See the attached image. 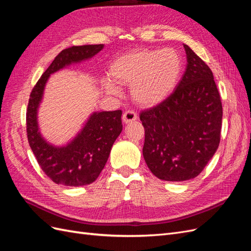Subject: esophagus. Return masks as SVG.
Instances as JSON below:
<instances>
[{
	"mask_svg": "<svg viewBox=\"0 0 251 251\" xmlns=\"http://www.w3.org/2000/svg\"><path fill=\"white\" fill-rule=\"evenodd\" d=\"M138 118L137 114L133 111H126L125 114L123 115V120L125 124H128V123H132V121L136 120Z\"/></svg>",
	"mask_w": 251,
	"mask_h": 251,
	"instance_id": "esophagus-1",
	"label": "esophagus"
}]
</instances>
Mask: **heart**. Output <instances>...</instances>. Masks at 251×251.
Wrapping results in <instances>:
<instances>
[{
  "label": "heart",
  "instance_id": "1",
  "mask_svg": "<svg viewBox=\"0 0 251 251\" xmlns=\"http://www.w3.org/2000/svg\"><path fill=\"white\" fill-rule=\"evenodd\" d=\"M183 71V59L172 48L138 49L118 57L111 66V80L103 82L105 92L119 95L116 85L131 86V96L142 107L164 101L176 89Z\"/></svg>",
  "mask_w": 251,
  "mask_h": 251
}]
</instances>
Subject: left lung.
<instances>
[{"label": "left lung", "mask_w": 251, "mask_h": 251, "mask_svg": "<svg viewBox=\"0 0 251 251\" xmlns=\"http://www.w3.org/2000/svg\"><path fill=\"white\" fill-rule=\"evenodd\" d=\"M183 46L187 64L176 90L140 113L148 168L157 178L174 182L197 177L209 162L219 147L223 116L211 70Z\"/></svg>", "instance_id": "obj_1"}]
</instances>
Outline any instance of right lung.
<instances>
[{
  "label": "right lung",
  "instance_id": "1",
  "mask_svg": "<svg viewBox=\"0 0 251 251\" xmlns=\"http://www.w3.org/2000/svg\"><path fill=\"white\" fill-rule=\"evenodd\" d=\"M103 45L73 46L63 50L36 82L30 94L26 114L27 136L37 162L56 184L82 186L94 182L108 161L113 143L123 131L121 112H93L74 137L62 146L46 140L39 125L40 105L52 74L92 58Z\"/></svg>",
  "mask_w": 251,
  "mask_h": 251
}]
</instances>
